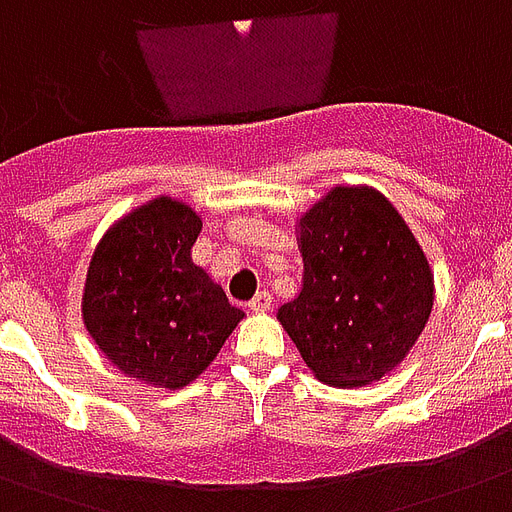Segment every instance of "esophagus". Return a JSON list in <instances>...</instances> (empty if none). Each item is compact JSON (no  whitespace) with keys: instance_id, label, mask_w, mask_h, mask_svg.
I'll use <instances>...</instances> for the list:
<instances>
[{"instance_id":"esophagus-1","label":"esophagus","mask_w":512,"mask_h":512,"mask_svg":"<svg viewBox=\"0 0 512 512\" xmlns=\"http://www.w3.org/2000/svg\"><path fill=\"white\" fill-rule=\"evenodd\" d=\"M271 305H273V297L271 292H257L252 300H249V311L252 313H265V311H271Z\"/></svg>"}]
</instances>
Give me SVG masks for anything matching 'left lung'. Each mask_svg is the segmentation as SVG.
Listing matches in <instances>:
<instances>
[{
	"label": "left lung",
	"mask_w": 512,
	"mask_h": 512,
	"mask_svg": "<svg viewBox=\"0 0 512 512\" xmlns=\"http://www.w3.org/2000/svg\"><path fill=\"white\" fill-rule=\"evenodd\" d=\"M303 281L276 311L305 366L335 388L390 374L420 340L436 284L412 228L372 185H335L297 217Z\"/></svg>",
	"instance_id": "1"
}]
</instances>
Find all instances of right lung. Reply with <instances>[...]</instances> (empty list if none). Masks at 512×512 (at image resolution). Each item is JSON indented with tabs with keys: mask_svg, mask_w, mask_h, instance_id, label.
<instances>
[{
	"mask_svg": "<svg viewBox=\"0 0 512 512\" xmlns=\"http://www.w3.org/2000/svg\"><path fill=\"white\" fill-rule=\"evenodd\" d=\"M201 215L175 196L130 209L92 252L82 321L92 342L132 380L180 390L207 372L244 311L193 263Z\"/></svg>",
	"mask_w": 512,
	"mask_h": 512,
	"instance_id": "right-lung-1",
	"label": "right lung"
}]
</instances>
